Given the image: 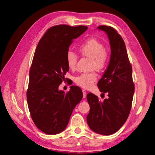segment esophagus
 <instances>
[{"label":"esophagus","mask_w":155,"mask_h":155,"mask_svg":"<svg viewBox=\"0 0 155 155\" xmlns=\"http://www.w3.org/2000/svg\"><path fill=\"white\" fill-rule=\"evenodd\" d=\"M82 93H83V98H86L87 95L86 91L85 90V89H82Z\"/></svg>","instance_id":"obj_1"}]
</instances>
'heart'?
<instances>
[{
  "instance_id": "heart-1",
  "label": "heart",
  "mask_w": 155,
  "mask_h": 155,
  "mask_svg": "<svg viewBox=\"0 0 155 155\" xmlns=\"http://www.w3.org/2000/svg\"><path fill=\"white\" fill-rule=\"evenodd\" d=\"M78 51L82 56L91 58L92 69L102 71L106 68L109 61V54L105 49L104 44L98 40L91 38L86 40L78 46ZM78 56L73 51H68L66 54V62L68 68L74 70L77 68ZM97 74L94 72L82 73L76 77L74 81L78 86L84 88H89L97 81Z\"/></svg>"
}]
</instances>
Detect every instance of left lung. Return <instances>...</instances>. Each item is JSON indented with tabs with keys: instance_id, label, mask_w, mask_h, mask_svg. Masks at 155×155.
Wrapping results in <instances>:
<instances>
[{
	"instance_id": "1",
	"label": "left lung",
	"mask_w": 155,
	"mask_h": 155,
	"mask_svg": "<svg viewBox=\"0 0 155 155\" xmlns=\"http://www.w3.org/2000/svg\"><path fill=\"white\" fill-rule=\"evenodd\" d=\"M98 29L107 33L111 47L107 68L97 84L102 94L107 93L108 97L101 101L95 94H87L90 110L87 122L94 132L109 135L119 130L127 120L131 109L134 84L132 66L120 35L111 26L101 25Z\"/></svg>"
}]
</instances>
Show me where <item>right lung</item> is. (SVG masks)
I'll return each mask as SVG.
<instances>
[{"instance_id":"obj_1","label":"right lung","mask_w":155,"mask_h":155,"mask_svg":"<svg viewBox=\"0 0 155 155\" xmlns=\"http://www.w3.org/2000/svg\"><path fill=\"white\" fill-rule=\"evenodd\" d=\"M87 29L85 26L57 25L49 28L37 45L29 70L27 101L33 122L44 133L64 131L83 97L78 86H71L66 93L58 87L69 71V47Z\"/></svg>"}]
</instances>
